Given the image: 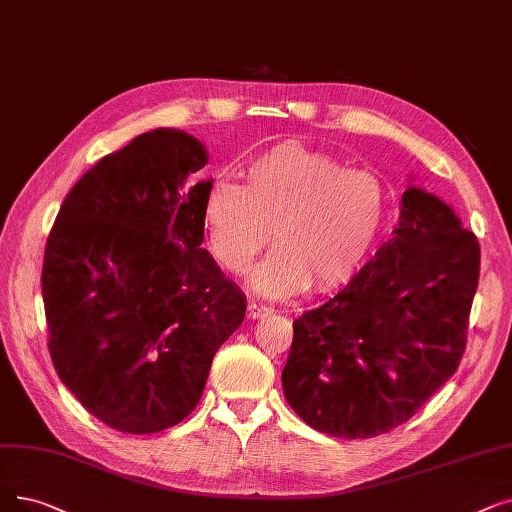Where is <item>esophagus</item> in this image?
I'll list each match as a JSON object with an SVG mask.
<instances>
[{"mask_svg":"<svg viewBox=\"0 0 512 512\" xmlns=\"http://www.w3.org/2000/svg\"><path fill=\"white\" fill-rule=\"evenodd\" d=\"M272 307H268V305H263V303H255V301H251L249 305H247V316L251 318V320H259V318H265V316H270L272 314Z\"/></svg>","mask_w":512,"mask_h":512,"instance_id":"esophagus-1","label":"esophagus"}]
</instances>
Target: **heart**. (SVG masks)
Returning a JSON list of instances; mask_svg holds the SVG:
<instances>
[{
  "mask_svg": "<svg viewBox=\"0 0 512 512\" xmlns=\"http://www.w3.org/2000/svg\"><path fill=\"white\" fill-rule=\"evenodd\" d=\"M389 190L381 175L347 169L332 154L284 142L247 165V184L211 182L203 221L221 270L240 276L278 242L251 274L265 297H291L309 284L328 291L347 282L381 236Z\"/></svg>",
  "mask_w": 512,
  "mask_h": 512,
  "instance_id": "1",
  "label": "heart"
}]
</instances>
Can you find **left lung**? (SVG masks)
I'll list each match as a JSON object with an SVG mask.
<instances>
[{
    "instance_id": "1",
    "label": "left lung",
    "mask_w": 512,
    "mask_h": 512,
    "mask_svg": "<svg viewBox=\"0 0 512 512\" xmlns=\"http://www.w3.org/2000/svg\"><path fill=\"white\" fill-rule=\"evenodd\" d=\"M479 259L454 209L410 184L391 240L343 291L293 322L286 402L335 437L404 425L460 364Z\"/></svg>"
}]
</instances>
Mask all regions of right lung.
Masks as SVG:
<instances>
[{
	"label": "right lung",
	"mask_w": 512,
	"mask_h": 512,
	"mask_svg": "<svg viewBox=\"0 0 512 512\" xmlns=\"http://www.w3.org/2000/svg\"><path fill=\"white\" fill-rule=\"evenodd\" d=\"M207 148L159 127L66 194L43 257L50 355L81 406L123 433L182 422L247 301L201 244Z\"/></svg>",
	"instance_id": "add662e5"
}]
</instances>
